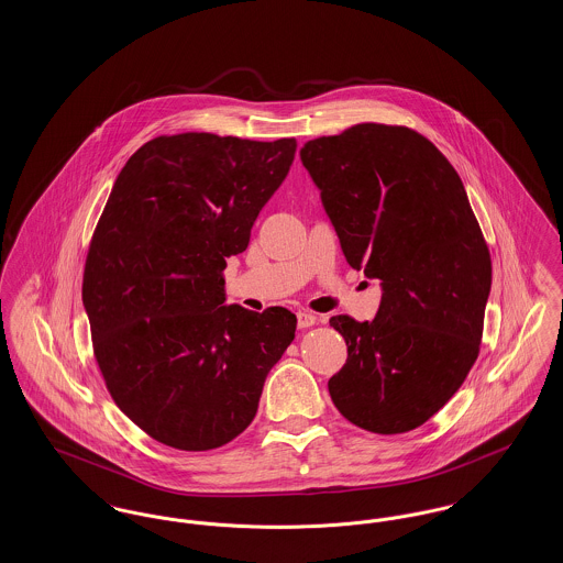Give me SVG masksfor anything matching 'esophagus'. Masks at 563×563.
Here are the masks:
<instances>
[{
    "label": "esophagus",
    "instance_id": "34e87169",
    "mask_svg": "<svg viewBox=\"0 0 563 563\" xmlns=\"http://www.w3.org/2000/svg\"><path fill=\"white\" fill-rule=\"evenodd\" d=\"M312 324H317V317H314L312 312H306V310L297 312V327H299V329H308V327H312Z\"/></svg>",
    "mask_w": 563,
    "mask_h": 563
}]
</instances>
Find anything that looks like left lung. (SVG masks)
<instances>
[{
    "label": "left lung",
    "instance_id": "1",
    "mask_svg": "<svg viewBox=\"0 0 563 563\" xmlns=\"http://www.w3.org/2000/svg\"><path fill=\"white\" fill-rule=\"evenodd\" d=\"M299 156L346 262L382 287L374 321H329L349 346L329 395L361 429H418L454 397L482 344L492 260L468 196L448 158L405 126L356 124Z\"/></svg>",
    "mask_w": 563,
    "mask_h": 563
}]
</instances>
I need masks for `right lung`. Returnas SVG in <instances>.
Masks as SVG:
<instances>
[{
    "instance_id": "1",
    "label": "right lung",
    "mask_w": 563,
    "mask_h": 563,
    "mask_svg": "<svg viewBox=\"0 0 563 563\" xmlns=\"http://www.w3.org/2000/svg\"><path fill=\"white\" fill-rule=\"evenodd\" d=\"M295 147V139L156 136L111 188L81 301L111 399L164 445L207 452L236 439L294 342L287 308L223 303V269L249 246Z\"/></svg>"
}]
</instances>
